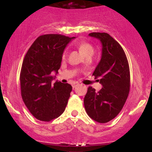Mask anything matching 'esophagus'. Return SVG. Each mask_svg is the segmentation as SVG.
<instances>
[{"instance_id": "esophagus-1", "label": "esophagus", "mask_w": 152, "mask_h": 152, "mask_svg": "<svg viewBox=\"0 0 152 152\" xmlns=\"http://www.w3.org/2000/svg\"><path fill=\"white\" fill-rule=\"evenodd\" d=\"M78 85H79V83H77V82H75V83H73V84H72V87H73V88H76V87L77 86H78Z\"/></svg>"}]
</instances>
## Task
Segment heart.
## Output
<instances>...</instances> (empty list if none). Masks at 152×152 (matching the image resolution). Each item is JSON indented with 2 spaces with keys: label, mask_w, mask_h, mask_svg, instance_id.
Wrapping results in <instances>:
<instances>
[{
  "label": "heart",
  "mask_w": 152,
  "mask_h": 152,
  "mask_svg": "<svg viewBox=\"0 0 152 152\" xmlns=\"http://www.w3.org/2000/svg\"><path fill=\"white\" fill-rule=\"evenodd\" d=\"M75 46L79 49L86 56H91L94 53V48L92 46L91 44H90L89 43L86 42V41H78V42L75 43ZM66 55V50H65L63 53V58H65Z\"/></svg>",
  "instance_id": "1"
}]
</instances>
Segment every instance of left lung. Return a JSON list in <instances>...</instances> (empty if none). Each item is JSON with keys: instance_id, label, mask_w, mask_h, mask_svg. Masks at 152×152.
Returning a JSON list of instances; mask_svg holds the SVG:
<instances>
[{"instance_id": "left-lung-1", "label": "left lung", "mask_w": 152, "mask_h": 152, "mask_svg": "<svg viewBox=\"0 0 152 152\" xmlns=\"http://www.w3.org/2000/svg\"><path fill=\"white\" fill-rule=\"evenodd\" d=\"M102 43V58L93 76L100 78L99 91L89 86L84 97L87 114L99 123H106L121 111L130 89L128 60L121 45L106 33H91Z\"/></svg>"}]
</instances>
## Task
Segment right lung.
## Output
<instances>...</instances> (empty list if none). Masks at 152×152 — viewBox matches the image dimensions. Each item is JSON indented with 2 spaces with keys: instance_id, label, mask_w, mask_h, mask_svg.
<instances>
[{
  "instance_id": "right-lung-1",
  "label": "right lung",
  "mask_w": 152,
  "mask_h": 152,
  "mask_svg": "<svg viewBox=\"0 0 152 152\" xmlns=\"http://www.w3.org/2000/svg\"><path fill=\"white\" fill-rule=\"evenodd\" d=\"M61 34L40 36L28 50L20 74V92L31 114L40 121H50L65 111L72 86L53 79L58 73L64 48L71 39Z\"/></svg>"
}]
</instances>
